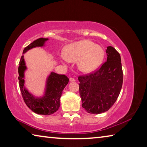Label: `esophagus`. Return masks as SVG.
<instances>
[{"label": "esophagus", "mask_w": 147, "mask_h": 147, "mask_svg": "<svg viewBox=\"0 0 147 147\" xmlns=\"http://www.w3.org/2000/svg\"><path fill=\"white\" fill-rule=\"evenodd\" d=\"M69 80H70V82H75L76 80L74 79V78H69Z\"/></svg>", "instance_id": "esophagus-1"}]
</instances>
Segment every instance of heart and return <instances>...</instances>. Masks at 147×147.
<instances>
[{
    "label": "heart",
    "mask_w": 147,
    "mask_h": 147,
    "mask_svg": "<svg viewBox=\"0 0 147 147\" xmlns=\"http://www.w3.org/2000/svg\"><path fill=\"white\" fill-rule=\"evenodd\" d=\"M64 56L67 60L78 61L80 70L90 73L98 68L104 58L102 47L89 40L74 42L66 47Z\"/></svg>",
    "instance_id": "b5f03b06"
}]
</instances>
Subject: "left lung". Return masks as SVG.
Listing matches in <instances>:
<instances>
[{"label":"left lung","instance_id":"obj_1","mask_svg":"<svg viewBox=\"0 0 147 147\" xmlns=\"http://www.w3.org/2000/svg\"><path fill=\"white\" fill-rule=\"evenodd\" d=\"M107 61L98 70L78 77L79 91L83 108L89 113L105 112L120 94L123 81L121 56L115 48L106 49Z\"/></svg>","mask_w":147,"mask_h":147}]
</instances>
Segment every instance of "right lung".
Wrapping results in <instances>:
<instances>
[{"label":"right lung","mask_w":147,"mask_h":147,"mask_svg":"<svg viewBox=\"0 0 147 147\" xmlns=\"http://www.w3.org/2000/svg\"><path fill=\"white\" fill-rule=\"evenodd\" d=\"M47 38H39L23 50V54L28 50L38 47H43ZM18 73L19 76V88L24 102L34 113L39 115H49L58 110L60 106V97L63 89L69 82V78L64 74H58L52 72L46 82V88L44 95L41 97H36L30 93L24 87V71L26 69L24 56H22L19 63Z\"/></svg>","instance_id":"right-lung-1"}]
</instances>
